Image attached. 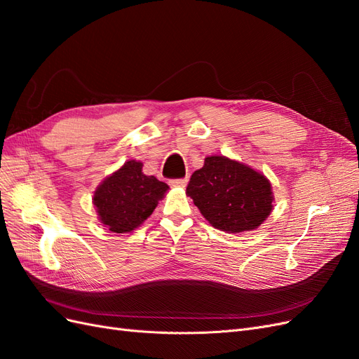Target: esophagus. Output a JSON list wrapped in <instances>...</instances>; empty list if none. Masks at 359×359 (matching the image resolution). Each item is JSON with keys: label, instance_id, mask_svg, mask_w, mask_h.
Returning <instances> with one entry per match:
<instances>
[{"label": "esophagus", "instance_id": "34e87169", "mask_svg": "<svg viewBox=\"0 0 359 359\" xmlns=\"http://www.w3.org/2000/svg\"><path fill=\"white\" fill-rule=\"evenodd\" d=\"M169 184L172 187H186L187 186V178H177V180H170Z\"/></svg>", "mask_w": 359, "mask_h": 359}]
</instances>
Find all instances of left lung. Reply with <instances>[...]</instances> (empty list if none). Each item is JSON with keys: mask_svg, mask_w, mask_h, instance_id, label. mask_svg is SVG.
Instances as JSON below:
<instances>
[{"mask_svg": "<svg viewBox=\"0 0 359 359\" xmlns=\"http://www.w3.org/2000/svg\"><path fill=\"white\" fill-rule=\"evenodd\" d=\"M187 194L215 229L253 231L273 210L269 181L252 168L223 156L206 157L194 170Z\"/></svg>", "mask_w": 359, "mask_h": 359, "instance_id": "obj_1", "label": "left lung"}]
</instances>
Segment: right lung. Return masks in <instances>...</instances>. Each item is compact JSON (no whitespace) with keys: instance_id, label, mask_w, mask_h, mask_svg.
I'll use <instances>...</instances> for the list:
<instances>
[{"instance_id":"obj_1","label":"right lung","mask_w":359,"mask_h":359,"mask_svg":"<svg viewBox=\"0 0 359 359\" xmlns=\"http://www.w3.org/2000/svg\"><path fill=\"white\" fill-rule=\"evenodd\" d=\"M168 189L166 182L144 175L142 163L130 160L100 184L94 193V205L100 222L111 232L126 233L153 214Z\"/></svg>"}]
</instances>
